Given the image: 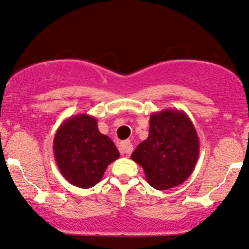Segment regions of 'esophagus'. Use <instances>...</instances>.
I'll list each match as a JSON object with an SVG mask.
<instances>
[{"label":"esophagus","mask_w":249,"mask_h":249,"mask_svg":"<svg viewBox=\"0 0 249 249\" xmlns=\"http://www.w3.org/2000/svg\"><path fill=\"white\" fill-rule=\"evenodd\" d=\"M132 150H133V145L130 141H124L119 144V151L122 155L124 154L130 155L131 152H132Z\"/></svg>","instance_id":"34e87169"}]
</instances>
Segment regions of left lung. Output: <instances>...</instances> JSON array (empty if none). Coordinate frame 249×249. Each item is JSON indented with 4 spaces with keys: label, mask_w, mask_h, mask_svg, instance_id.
I'll return each mask as SVG.
<instances>
[{
    "label": "left lung",
    "mask_w": 249,
    "mask_h": 249,
    "mask_svg": "<svg viewBox=\"0 0 249 249\" xmlns=\"http://www.w3.org/2000/svg\"><path fill=\"white\" fill-rule=\"evenodd\" d=\"M198 154L197 132L187 113L165 108L151 114L149 137L131 158L143 168L151 187L166 190L182 184L193 174Z\"/></svg>",
    "instance_id": "left-lung-1"
}]
</instances>
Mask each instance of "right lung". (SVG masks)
<instances>
[{
  "label": "right lung",
  "instance_id": "obj_1",
  "mask_svg": "<svg viewBox=\"0 0 249 249\" xmlns=\"http://www.w3.org/2000/svg\"><path fill=\"white\" fill-rule=\"evenodd\" d=\"M97 118L86 113L67 118L53 141L54 158L62 176L75 187H94L106 168L119 158L110 137L98 130Z\"/></svg>",
  "mask_w": 249,
  "mask_h": 249
}]
</instances>
